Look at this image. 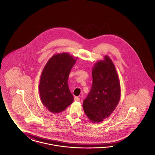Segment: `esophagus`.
I'll list each match as a JSON object with an SVG mask.
<instances>
[{
  "instance_id": "esophagus-1",
  "label": "esophagus",
  "mask_w": 155,
  "mask_h": 155,
  "mask_svg": "<svg viewBox=\"0 0 155 155\" xmlns=\"http://www.w3.org/2000/svg\"><path fill=\"white\" fill-rule=\"evenodd\" d=\"M80 100V99L78 97H77V96H75V97H74V101H79Z\"/></svg>"
}]
</instances>
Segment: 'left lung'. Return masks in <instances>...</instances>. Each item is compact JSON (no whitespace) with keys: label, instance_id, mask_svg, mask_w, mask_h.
<instances>
[{"label":"left lung","instance_id":"1","mask_svg":"<svg viewBox=\"0 0 155 155\" xmlns=\"http://www.w3.org/2000/svg\"><path fill=\"white\" fill-rule=\"evenodd\" d=\"M92 73V88L82 106L89 120L99 123L107 118L117 107L120 84L115 66L107 56L95 63Z\"/></svg>","mask_w":155,"mask_h":155}]
</instances>
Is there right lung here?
Returning <instances> with one entry per match:
<instances>
[{
	"mask_svg": "<svg viewBox=\"0 0 155 155\" xmlns=\"http://www.w3.org/2000/svg\"><path fill=\"white\" fill-rule=\"evenodd\" d=\"M77 59L67 53L54 54L42 71L39 85L40 97L45 106L54 114L65 110L74 101L68 78Z\"/></svg>",
	"mask_w": 155,
	"mask_h": 155,
	"instance_id": "right-lung-1",
	"label": "right lung"
}]
</instances>
